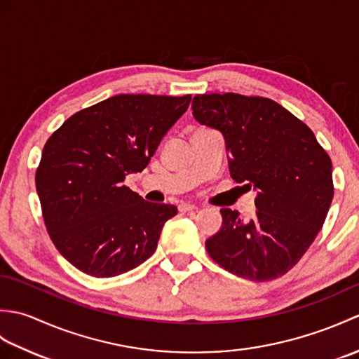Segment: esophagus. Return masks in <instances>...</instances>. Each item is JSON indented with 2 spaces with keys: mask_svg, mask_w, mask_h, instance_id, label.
Masks as SVG:
<instances>
[{
  "mask_svg": "<svg viewBox=\"0 0 359 359\" xmlns=\"http://www.w3.org/2000/svg\"><path fill=\"white\" fill-rule=\"evenodd\" d=\"M197 210V207L196 205H193V203H180L179 205V211L180 212H189V211H196Z\"/></svg>",
  "mask_w": 359,
  "mask_h": 359,
  "instance_id": "34e87169",
  "label": "esophagus"
}]
</instances>
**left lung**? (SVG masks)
<instances>
[{
	"label": "left lung",
	"instance_id": "left-lung-1",
	"mask_svg": "<svg viewBox=\"0 0 359 359\" xmlns=\"http://www.w3.org/2000/svg\"><path fill=\"white\" fill-rule=\"evenodd\" d=\"M193 116L224 134L231 177L257 189L251 220L220 210L222 228L205 242L208 255L239 278L282 276L306 255L329 212V154L304 121L271 98L197 94Z\"/></svg>",
	"mask_w": 359,
	"mask_h": 359
}]
</instances>
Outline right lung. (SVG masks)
I'll list each match as a JSON object with an SVG mask.
<instances>
[{
  "label": "right lung",
  "instance_id": "right-lung-1",
  "mask_svg": "<svg viewBox=\"0 0 359 359\" xmlns=\"http://www.w3.org/2000/svg\"><path fill=\"white\" fill-rule=\"evenodd\" d=\"M191 95L120 94L75 112L43 148L35 172L44 225L75 269L112 278L154 253L174 205L143 201L123 182L143 171Z\"/></svg>",
  "mask_w": 359,
  "mask_h": 359
}]
</instances>
